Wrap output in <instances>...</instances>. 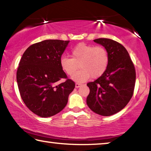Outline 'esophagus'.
<instances>
[{
	"instance_id": "esophagus-1",
	"label": "esophagus",
	"mask_w": 151,
	"mask_h": 151,
	"mask_svg": "<svg viewBox=\"0 0 151 151\" xmlns=\"http://www.w3.org/2000/svg\"><path fill=\"white\" fill-rule=\"evenodd\" d=\"M81 85H82V83H76V88H79Z\"/></svg>"
}]
</instances>
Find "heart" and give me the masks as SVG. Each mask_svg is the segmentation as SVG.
<instances>
[{
	"instance_id": "1",
	"label": "heart",
	"mask_w": 151,
	"mask_h": 151,
	"mask_svg": "<svg viewBox=\"0 0 151 151\" xmlns=\"http://www.w3.org/2000/svg\"><path fill=\"white\" fill-rule=\"evenodd\" d=\"M72 58L61 57V67L66 74L72 76L80 67V71L74 75L73 79L83 82L92 78L96 79L103 75L108 68L109 56L108 51L103 46L86 45L80 43L76 46L71 51Z\"/></svg>"
}]
</instances>
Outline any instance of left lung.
Listing matches in <instances>:
<instances>
[{
	"label": "left lung",
	"instance_id": "obj_1",
	"mask_svg": "<svg viewBox=\"0 0 151 151\" xmlns=\"http://www.w3.org/2000/svg\"><path fill=\"white\" fill-rule=\"evenodd\" d=\"M94 42L106 48L109 61L101 77L87 83L90 93L86 103L97 114L110 116L123 109L132 97L136 71L128 52L121 44L108 38L95 39Z\"/></svg>",
	"mask_w": 151,
	"mask_h": 151
}]
</instances>
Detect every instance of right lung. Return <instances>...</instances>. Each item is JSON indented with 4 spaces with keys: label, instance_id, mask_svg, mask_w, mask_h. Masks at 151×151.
Listing matches in <instances>:
<instances>
[{
    "label": "right lung",
    "instance_id": "obj_1",
    "mask_svg": "<svg viewBox=\"0 0 151 151\" xmlns=\"http://www.w3.org/2000/svg\"><path fill=\"white\" fill-rule=\"evenodd\" d=\"M69 42L46 40L34 44L20 60L17 82L21 97L27 107L40 117H51L61 111L75 88L60 63ZM63 78L66 81L60 83Z\"/></svg>",
    "mask_w": 151,
    "mask_h": 151
}]
</instances>
